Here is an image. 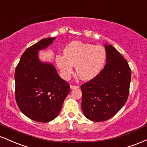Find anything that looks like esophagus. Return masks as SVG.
Returning a JSON list of instances; mask_svg holds the SVG:
<instances>
[{
    "instance_id": "1",
    "label": "esophagus",
    "mask_w": 147,
    "mask_h": 147,
    "mask_svg": "<svg viewBox=\"0 0 147 147\" xmlns=\"http://www.w3.org/2000/svg\"><path fill=\"white\" fill-rule=\"evenodd\" d=\"M78 86H73V85H70V89H75V88H79Z\"/></svg>"
}]
</instances>
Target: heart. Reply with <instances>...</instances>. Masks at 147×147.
<instances>
[{"label":"heart","mask_w":147,"mask_h":147,"mask_svg":"<svg viewBox=\"0 0 147 147\" xmlns=\"http://www.w3.org/2000/svg\"><path fill=\"white\" fill-rule=\"evenodd\" d=\"M106 52L102 45L73 41L63 49V55H57L56 63L65 77H68L75 66L77 75L82 80L95 78L104 68Z\"/></svg>","instance_id":"heart-1"}]
</instances>
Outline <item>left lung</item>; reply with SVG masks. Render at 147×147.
I'll list each match as a JSON object with an SVG mask.
<instances>
[{
    "label": "left lung",
    "mask_w": 147,
    "mask_h": 147,
    "mask_svg": "<svg viewBox=\"0 0 147 147\" xmlns=\"http://www.w3.org/2000/svg\"><path fill=\"white\" fill-rule=\"evenodd\" d=\"M106 65L95 78L82 84V109L86 117L104 122L115 115L128 99L131 70L127 61L111 45L104 44Z\"/></svg>",
    "instance_id": "1"
}]
</instances>
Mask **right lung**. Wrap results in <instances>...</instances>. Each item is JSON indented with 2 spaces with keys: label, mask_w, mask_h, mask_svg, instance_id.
Returning a JSON list of instances; mask_svg holds the SVG:
<instances>
[{
  "label": "right lung",
  "mask_w": 147,
  "mask_h": 147,
  "mask_svg": "<svg viewBox=\"0 0 147 147\" xmlns=\"http://www.w3.org/2000/svg\"><path fill=\"white\" fill-rule=\"evenodd\" d=\"M55 37L41 40L25 50L15 70V96L21 111L36 122H48L58 116L70 86L57 73L53 64L39 59L38 52Z\"/></svg>",
  "instance_id": "1"
}]
</instances>
